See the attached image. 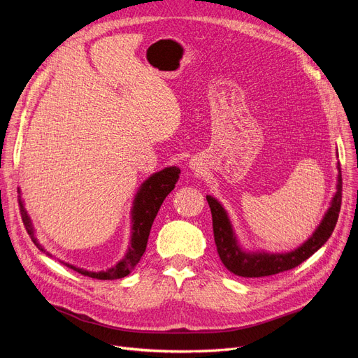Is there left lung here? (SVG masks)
Returning a JSON list of instances; mask_svg holds the SVG:
<instances>
[{
    "instance_id": "obj_1",
    "label": "left lung",
    "mask_w": 358,
    "mask_h": 358,
    "mask_svg": "<svg viewBox=\"0 0 358 358\" xmlns=\"http://www.w3.org/2000/svg\"><path fill=\"white\" fill-rule=\"evenodd\" d=\"M338 171L336 192L331 199L330 208L324 213L317 230L312 233L306 242H303L299 248L292 249L289 252L273 254L266 251H245L239 241H237L229 213L222 208V204L215 197L206 196L212 212L216 251L220 254L222 264L237 276L263 278L294 268L305 262V259H308L312 254H315L329 241L339 218L342 203V173L339 162Z\"/></svg>"
}]
</instances>
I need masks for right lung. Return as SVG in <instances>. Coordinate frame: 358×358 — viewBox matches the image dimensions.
Returning <instances> with one entry per match:
<instances>
[{
	"mask_svg": "<svg viewBox=\"0 0 358 358\" xmlns=\"http://www.w3.org/2000/svg\"><path fill=\"white\" fill-rule=\"evenodd\" d=\"M179 167L173 166V167H166L161 171L154 173L152 176L148 178L142 185H140L137 194L134 196L133 200V208H131V239H129V245L125 255L122 259L107 270H103V272H91V270L80 268L78 266L69 264L66 262L59 263L66 264L67 267L73 268L74 272H79L80 275L90 276L94 279H119L129 275L133 272V268L137 266L140 262V258L146 251V245L149 239V233H150V227L154 224L155 216L161 208L162 201L166 200L169 194L175 189L176 182L179 179ZM20 212H22V221L28 234L31 236L32 242L37 245L41 252H46V255L53 257L50 252H48L45 246H41L37 241V237L34 234V227H32L31 218L28 212L25 210L24 201L20 200Z\"/></svg>",
	"mask_w": 358,
	"mask_h": 358,
	"instance_id": "1",
	"label": "right lung"
}]
</instances>
